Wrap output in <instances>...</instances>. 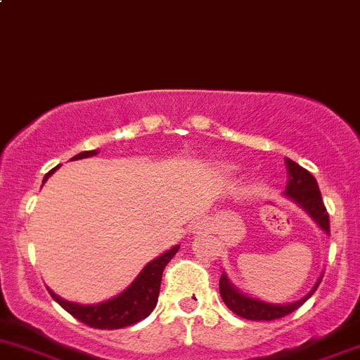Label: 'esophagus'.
Masks as SVG:
<instances>
[{"instance_id": "obj_1", "label": "esophagus", "mask_w": 360, "mask_h": 360, "mask_svg": "<svg viewBox=\"0 0 360 360\" xmlns=\"http://www.w3.org/2000/svg\"><path fill=\"white\" fill-rule=\"evenodd\" d=\"M197 228H198V230H205V228H209V221H207V219L198 221V223H197Z\"/></svg>"}]
</instances>
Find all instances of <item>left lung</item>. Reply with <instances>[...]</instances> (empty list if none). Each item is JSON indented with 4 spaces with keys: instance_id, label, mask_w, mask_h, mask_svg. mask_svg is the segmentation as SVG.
I'll list each match as a JSON object with an SVG mask.
<instances>
[{
    "instance_id": "8db88e82",
    "label": "left lung",
    "mask_w": 360,
    "mask_h": 360,
    "mask_svg": "<svg viewBox=\"0 0 360 360\" xmlns=\"http://www.w3.org/2000/svg\"><path fill=\"white\" fill-rule=\"evenodd\" d=\"M288 163V174H289V183L285 186V195H288L291 200H294L300 207H303L311 217H314L315 223L329 235L331 226H329V214L326 209L324 202H322L321 190H319V184L315 181V177L308 172L307 169L297 165L292 160L285 158ZM322 277L319 278L317 284L314 285L310 292L307 294L301 300L294 301L289 304H271L264 303V301L254 300V297L245 296L240 291L231 285V282L228 281L226 275H221L219 278V292L223 301L226 303V307L230 308L233 314H237L238 317L248 319V321H275V319H282L285 315L292 314L294 310L301 307L308 297L317 291L319 284H321Z\"/></svg>"
}]
</instances>
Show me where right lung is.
<instances>
[{
    "mask_svg": "<svg viewBox=\"0 0 360 360\" xmlns=\"http://www.w3.org/2000/svg\"><path fill=\"white\" fill-rule=\"evenodd\" d=\"M97 155V150L94 151H83L78 153L71 160H79V158H89ZM57 170L52 169L45 177H43V183L52 176ZM179 250V245H174L172 249H169L167 252H163L162 256H158L157 259L150 261L146 266L143 268L139 275H137L136 281L129 285L122 294H118L116 297L104 301V303L97 304H78L71 303V301L63 300V297L57 296L56 292H52L49 289L50 296L68 311L72 317L78 319L79 322L86 324L89 328L94 329H120L127 328V326H132L136 322L143 321L148 315L153 311V308L157 307L158 294H160V284H162V274L163 268L167 266L170 259L174 257V254Z\"/></svg>",
    "mask_w": 360,
    "mask_h": 360,
    "instance_id": "right-lung-1",
    "label": "right lung"
}]
</instances>
